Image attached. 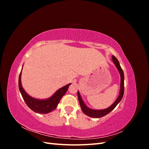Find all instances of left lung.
Instances as JSON below:
<instances>
[{"instance_id": "left-lung-1", "label": "left lung", "mask_w": 149, "mask_h": 149, "mask_svg": "<svg viewBox=\"0 0 149 149\" xmlns=\"http://www.w3.org/2000/svg\"><path fill=\"white\" fill-rule=\"evenodd\" d=\"M112 61H113L114 63L115 64L116 66L117 67V68H118V70L119 72L120 75L121 82H120V90L119 95L118 99L116 100V101L113 104H112L110 107L107 108V109H103V110H94V109H90V108L86 106L84 104V103L81 97V96H80L79 92L78 91V100H79L81 108L83 112L86 115H87L89 117H91V118H101V117H103V116L107 115V114H109V112L113 110L114 108L116 107V106L118 105V104L121 101L122 98H123V97L124 92V72H123V69L121 68V67H120V64H119V62L118 60V59H117V58L113 55L112 56Z\"/></svg>"}]
</instances>
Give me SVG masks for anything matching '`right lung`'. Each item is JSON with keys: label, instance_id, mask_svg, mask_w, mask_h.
Instances as JSON below:
<instances>
[{"label": "right lung", "instance_id": "add662e5", "mask_svg": "<svg viewBox=\"0 0 149 149\" xmlns=\"http://www.w3.org/2000/svg\"><path fill=\"white\" fill-rule=\"evenodd\" d=\"M21 74L22 71L19 78V88L22 97L29 108H30L33 111L39 114H47L55 109L57 107L61 97L65 95V94L67 91L69 86L71 84V83H70L61 88L52 97L47 99V100H37V99H35L30 96L22 88L21 84Z\"/></svg>", "mask_w": 149, "mask_h": 149}]
</instances>
